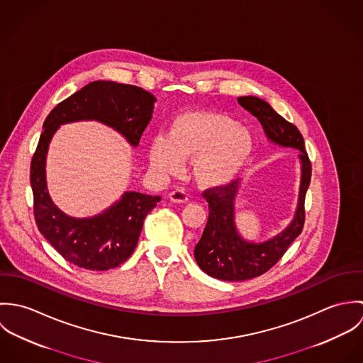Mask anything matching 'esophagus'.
<instances>
[{
	"instance_id": "esophagus-1",
	"label": "esophagus",
	"mask_w": 363,
	"mask_h": 363,
	"mask_svg": "<svg viewBox=\"0 0 363 363\" xmlns=\"http://www.w3.org/2000/svg\"><path fill=\"white\" fill-rule=\"evenodd\" d=\"M169 199L172 203H177V204H184L189 201V196L186 191L183 190H173L169 193Z\"/></svg>"
}]
</instances>
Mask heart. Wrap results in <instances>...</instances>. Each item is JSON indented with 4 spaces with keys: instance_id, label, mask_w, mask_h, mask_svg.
I'll use <instances>...</instances> for the list:
<instances>
[{
    "instance_id": "b5f03b06",
    "label": "heart",
    "mask_w": 363,
    "mask_h": 363,
    "mask_svg": "<svg viewBox=\"0 0 363 363\" xmlns=\"http://www.w3.org/2000/svg\"><path fill=\"white\" fill-rule=\"evenodd\" d=\"M253 137L236 118L219 111H186L169 125L166 138L150 145V163L159 173H176L182 160L191 159V172L203 187L233 183L253 155Z\"/></svg>"
}]
</instances>
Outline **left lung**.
<instances>
[{"label": "left lung", "mask_w": 363, "mask_h": 363, "mask_svg": "<svg viewBox=\"0 0 363 363\" xmlns=\"http://www.w3.org/2000/svg\"><path fill=\"white\" fill-rule=\"evenodd\" d=\"M238 102L257 117L271 143L301 151L302 177L298 208L292 222L281 233L262 243L245 240L236 229L235 200L238 180L229 186L208 189L203 193L209 215L204 233L196 246L194 257L206 274L222 281H246L259 277L285 255L291 243L302 233L305 225V197L311 177V160L298 127L286 121L259 98L242 96L238 98Z\"/></svg>", "instance_id": "8db88e82"}]
</instances>
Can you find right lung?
Masks as SVG:
<instances>
[{"instance_id":"right-lung-1","label":"right lung","mask_w":363,"mask_h":363,"mask_svg":"<svg viewBox=\"0 0 363 363\" xmlns=\"http://www.w3.org/2000/svg\"><path fill=\"white\" fill-rule=\"evenodd\" d=\"M155 101L154 95L134 85L94 81L57 104L45 120L30 163L35 220L52 247L81 268L106 271L128 259L138 243L145 216L160 197L127 191L96 216L79 219L65 215L52 204L46 186L45 166L52 137L61 124L96 120L137 147L152 118Z\"/></svg>"}]
</instances>
